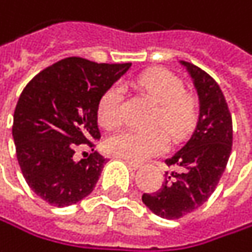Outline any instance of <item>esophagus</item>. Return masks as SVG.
<instances>
[{"label":"esophagus","mask_w":252,"mask_h":252,"mask_svg":"<svg viewBox=\"0 0 252 252\" xmlns=\"http://www.w3.org/2000/svg\"><path fill=\"white\" fill-rule=\"evenodd\" d=\"M125 164H127L131 170H137V168H140V164L139 162H136V161H130V159H125Z\"/></svg>","instance_id":"esophagus-1"}]
</instances>
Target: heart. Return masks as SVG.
Returning a JSON list of instances; mask_svg holds the SVG:
<instances>
[{"label":"heart","instance_id":"b5f03b06","mask_svg":"<svg viewBox=\"0 0 252 252\" xmlns=\"http://www.w3.org/2000/svg\"><path fill=\"white\" fill-rule=\"evenodd\" d=\"M137 85L158 103L157 122H161L171 134L179 136L189 127L193 119V103L188 95L182 94L183 84L177 76L165 69H151L139 76ZM121 101L122 87L115 84L98 101L97 115L101 125L110 128L118 124ZM167 146L168 136L161 128L151 131L119 130L104 142V149L109 155L130 161H142L161 154Z\"/></svg>","mask_w":252,"mask_h":252}]
</instances>
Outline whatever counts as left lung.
I'll list each match as a JSON object with an SVG mask.
<instances>
[{
	"instance_id": "obj_1",
	"label": "left lung",
	"mask_w": 252,
	"mask_h": 252,
	"mask_svg": "<svg viewBox=\"0 0 252 252\" xmlns=\"http://www.w3.org/2000/svg\"><path fill=\"white\" fill-rule=\"evenodd\" d=\"M198 94L196 127L185 146L165 161L177 171L165 173L158 192L143 193V204L157 216L180 219L198 210L217 188L232 152V116L219 84L201 67L180 60Z\"/></svg>"
}]
</instances>
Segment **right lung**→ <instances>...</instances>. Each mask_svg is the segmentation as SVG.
<instances>
[{"label": "right lung", "mask_w": 252, "mask_h": 252, "mask_svg": "<svg viewBox=\"0 0 252 252\" xmlns=\"http://www.w3.org/2000/svg\"><path fill=\"white\" fill-rule=\"evenodd\" d=\"M130 67L67 57L22 91L13 116L16 155L28 186L50 205H73L95 188L106 159L93 152L76 161L75 149L100 139L98 101Z\"/></svg>", "instance_id": "right-lung-1"}]
</instances>
